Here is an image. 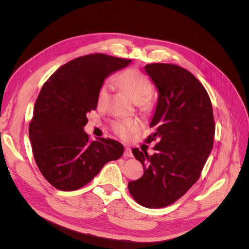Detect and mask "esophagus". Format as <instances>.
<instances>
[{
    "label": "esophagus",
    "mask_w": 249,
    "mask_h": 249,
    "mask_svg": "<svg viewBox=\"0 0 249 249\" xmlns=\"http://www.w3.org/2000/svg\"><path fill=\"white\" fill-rule=\"evenodd\" d=\"M124 157H126V158H132V157H133L132 149H131L130 147H125V148H124Z\"/></svg>",
    "instance_id": "1"
}]
</instances>
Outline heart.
I'll use <instances>...</instances> for the list:
<instances>
[{
	"mask_svg": "<svg viewBox=\"0 0 249 249\" xmlns=\"http://www.w3.org/2000/svg\"><path fill=\"white\" fill-rule=\"evenodd\" d=\"M116 85L122 88L131 99L143 108L152 106L153 95L150 93L152 84L144 73L137 70H127L119 73L115 78ZM110 92L109 83H104L97 92V105L103 107ZM139 129V124L135 119H123L115 123L114 131L122 138H127L132 133Z\"/></svg>",
	"mask_w": 249,
	"mask_h": 249,
	"instance_id": "obj_1",
	"label": "heart"
}]
</instances>
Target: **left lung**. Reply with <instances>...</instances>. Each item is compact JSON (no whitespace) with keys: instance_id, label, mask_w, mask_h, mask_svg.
Segmentation results:
<instances>
[{"instance_id":"left-lung-1","label":"left lung","mask_w":249,"mask_h":249,"mask_svg":"<svg viewBox=\"0 0 249 249\" xmlns=\"http://www.w3.org/2000/svg\"><path fill=\"white\" fill-rule=\"evenodd\" d=\"M158 90V102L149 126L158 139L156 153L134 148L143 165V176L129 183V191L139 205L167 207L196 183L213 148L215 123L207 90L193 74L175 64L144 66Z\"/></svg>"}]
</instances>
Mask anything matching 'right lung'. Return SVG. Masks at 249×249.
<instances>
[{
  "instance_id": "add662e5",
  "label": "right lung",
  "mask_w": 249,
  "mask_h": 249,
  "mask_svg": "<svg viewBox=\"0 0 249 249\" xmlns=\"http://www.w3.org/2000/svg\"><path fill=\"white\" fill-rule=\"evenodd\" d=\"M131 63L104 54L71 60L44 83L34 105L29 138L35 162L55 188L72 191L85 186L105 164L119 159L122 143L89 141L87 113L97 107V92L110 74Z\"/></svg>"
}]
</instances>
